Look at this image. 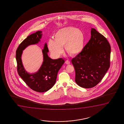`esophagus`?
Returning a JSON list of instances; mask_svg holds the SVG:
<instances>
[{"mask_svg":"<svg viewBox=\"0 0 124 124\" xmlns=\"http://www.w3.org/2000/svg\"><path fill=\"white\" fill-rule=\"evenodd\" d=\"M66 64H70V62L69 60H66Z\"/></svg>","mask_w":124,"mask_h":124,"instance_id":"obj_1","label":"esophagus"}]
</instances>
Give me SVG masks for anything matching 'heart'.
Here are the masks:
<instances>
[{"mask_svg":"<svg viewBox=\"0 0 124 124\" xmlns=\"http://www.w3.org/2000/svg\"><path fill=\"white\" fill-rule=\"evenodd\" d=\"M85 42V35L82 31L68 27L58 31L54 35V41L50 39L48 41V46L52 54L56 57L63 53V46L69 54L75 55L83 50Z\"/></svg>","mask_w":124,"mask_h":124,"instance_id":"1","label":"heart"}]
</instances>
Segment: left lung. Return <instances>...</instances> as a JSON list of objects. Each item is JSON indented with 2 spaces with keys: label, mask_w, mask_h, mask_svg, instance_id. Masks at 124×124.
<instances>
[{
  "label": "left lung",
  "mask_w": 124,
  "mask_h": 124,
  "mask_svg": "<svg viewBox=\"0 0 124 124\" xmlns=\"http://www.w3.org/2000/svg\"><path fill=\"white\" fill-rule=\"evenodd\" d=\"M110 44L106 38L92 28L91 37L81 53L71 60L75 81L84 88H91L102 79L110 66Z\"/></svg>",
  "instance_id": "left-lung-1"
}]
</instances>
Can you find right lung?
I'll list each match as a JSON object with an SVG mask.
<instances>
[{
    "instance_id": "obj_1",
    "label": "right lung",
    "mask_w": 124,
    "mask_h": 124,
    "mask_svg": "<svg viewBox=\"0 0 124 124\" xmlns=\"http://www.w3.org/2000/svg\"><path fill=\"white\" fill-rule=\"evenodd\" d=\"M42 32L41 31H38L28 36L19 44L16 55L19 75L31 89L39 92H46L53 86L58 71L65 62L62 58L53 60L49 58L47 54L49 50L46 43L42 49L43 62L39 71L31 74L26 71L21 58L23 50L30 45L38 44L41 38Z\"/></svg>"
}]
</instances>
